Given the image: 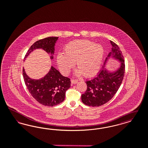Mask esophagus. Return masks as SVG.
Listing matches in <instances>:
<instances>
[{
  "label": "esophagus",
  "mask_w": 148,
  "mask_h": 148,
  "mask_svg": "<svg viewBox=\"0 0 148 148\" xmlns=\"http://www.w3.org/2000/svg\"><path fill=\"white\" fill-rule=\"evenodd\" d=\"M77 80H74V79H71V84H75L77 83Z\"/></svg>",
  "instance_id": "1"
}]
</instances>
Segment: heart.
I'll return each mask as SVG.
<instances>
[{"label":"heart","instance_id":"obj_1","mask_svg":"<svg viewBox=\"0 0 148 148\" xmlns=\"http://www.w3.org/2000/svg\"><path fill=\"white\" fill-rule=\"evenodd\" d=\"M64 53H59L56 57L60 70L68 74L76 62L77 75L84 74L86 77L95 76L102 65L104 50L101 45L87 40H76L68 43L64 48Z\"/></svg>","mask_w":148,"mask_h":148}]
</instances>
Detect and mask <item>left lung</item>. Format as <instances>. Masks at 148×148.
Returning <instances> with one entry per match:
<instances>
[{
	"label": "left lung",
	"instance_id": "obj_1",
	"mask_svg": "<svg viewBox=\"0 0 148 148\" xmlns=\"http://www.w3.org/2000/svg\"><path fill=\"white\" fill-rule=\"evenodd\" d=\"M110 42L112 50L106 58L104 66L110 58L120 62V65L116 70L112 71L104 66L97 77L86 82L87 90L82 95V101L87 106L99 107L106 104L114 97L122 83L125 68L122 52L115 42Z\"/></svg>",
	"mask_w": 148,
	"mask_h": 148
}]
</instances>
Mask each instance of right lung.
Here are the masks:
<instances>
[{
  "label": "right lung",
  "mask_w": 148,
  "mask_h": 148,
  "mask_svg": "<svg viewBox=\"0 0 148 148\" xmlns=\"http://www.w3.org/2000/svg\"><path fill=\"white\" fill-rule=\"evenodd\" d=\"M58 37H48L36 41L27 51L25 60L33 50L41 49L50 54V58L53 59L55 46ZM23 77L26 86L31 95L36 101L41 104L53 107L63 102L66 90L71 87V80L63 77L53 66L45 76L39 79H34L28 77L24 68Z\"/></svg>",
  "instance_id": "right-lung-1"
}]
</instances>
